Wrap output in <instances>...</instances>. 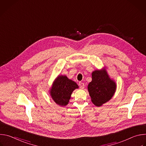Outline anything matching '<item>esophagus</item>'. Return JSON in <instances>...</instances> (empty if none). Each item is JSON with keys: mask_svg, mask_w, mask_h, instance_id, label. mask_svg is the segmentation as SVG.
Wrapping results in <instances>:
<instances>
[{"mask_svg": "<svg viewBox=\"0 0 146 146\" xmlns=\"http://www.w3.org/2000/svg\"><path fill=\"white\" fill-rule=\"evenodd\" d=\"M79 86H80V87L81 88V89H83L84 88V84L83 82H79Z\"/></svg>", "mask_w": 146, "mask_h": 146, "instance_id": "obj_1", "label": "esophagus"}]
</instances>
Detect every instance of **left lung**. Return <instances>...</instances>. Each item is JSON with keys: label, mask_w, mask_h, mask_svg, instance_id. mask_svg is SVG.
Listing matches in <instances>:
<instances>
[{"label": "left lung", "mask_w": 146, "mask_h": 146, "mask_svg": "<svg viewBox=\"0 0 146 146\" xmlns=\"http://www.w3.org/2000/svg\"><path fill=\"white\" fill-rule=\"evenodd\" d=\"M116 88V83L110 78L105 68L92 72V81L88 86V90L91 101L95 106H100L110 100Z\"/></svg>", "instance_id": "obj_1"}]
</instances>
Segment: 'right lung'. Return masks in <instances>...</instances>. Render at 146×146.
Listing matches in <instances>:
<instances>
[{"label":"right lung","mask_w":146,"mask_h":146,"mask_svg":"<svg viewBox=\"0 0 146 146\" xmlns=\"http://www.w3.org/2000/svg\"><path fill=\"white\" fill-rule=\"evenodd\" d=\"M78 88V85L66 76H58L50 90V95L53 100L60 106L67 105L73 91Z\"/></svg>","instance_id":"add662e5"}]
</instances>
